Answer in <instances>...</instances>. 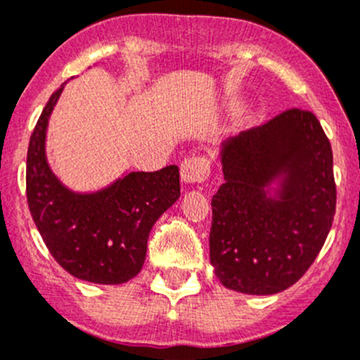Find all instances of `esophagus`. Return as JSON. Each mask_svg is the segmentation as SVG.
Here are the masks:
<instances>
[{"instance_id": "obj_1", "label": "esophagus", "mask_w": 360, "mask_h": 360, "mask_svg": "<svg viewBox=\"0 0 360 360\" xmlns=\"http://www.w3.org/2000/svg\"><path fill=\"white\" fill-rule=\"evenodd\" d=\"M182 180L186 184H201L210 176V160L205 155L189 157L182 162L180 167Z\"/></svg>"}]
</instances>
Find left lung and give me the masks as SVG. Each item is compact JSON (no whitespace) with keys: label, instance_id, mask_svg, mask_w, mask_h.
<instances>
[{"label":"left lung","instance_id":"left-lung-1","mask_svg":"<svg viewBox=\"0 0 360 360\" xmlns=\"http://www.w3.org/2000/svg\"><path fill=\"white\" fill-rule=\"evenodd\" d=\"M221 164L224 184L212 198L215 276L248 295L290 288L313 265L336 212L332 148L320 122L288 109L226 139Z\"/></svg>","mask_w":360,"mask_h":360}]
</instances>
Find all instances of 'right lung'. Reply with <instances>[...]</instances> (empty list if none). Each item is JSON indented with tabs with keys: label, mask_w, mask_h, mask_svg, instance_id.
<instances>
[{
	"label": "right lung",
	"mask_w": 360,
	"mask_h": 360,
	"mask_svg": "<svg viewBox=\"0 0 360 360\" xmlns=\"http://www.w3.org/2000/svg\"><path fill=\"white\" fill-rule=\"evenodd\" d=\"M63 86L51 95L26 159V196L37 229L53 258L77 279L122 285L138 276L157 219L180 198V173L166 166L132 171L97 193L67 189L46 157L47 122Z\"/></svg>",
	"instance_id": "obj_1"
}]
</instances>
